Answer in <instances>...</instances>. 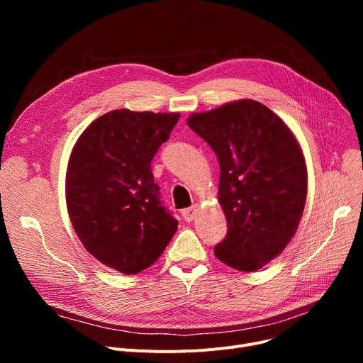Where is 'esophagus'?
<instances>
[{
    "label": "esophagus",
    "instance_id": "1",
    "mask_svg": "<svg viewBox=\"0 0 363 363\" xmlns=\"http://www.w3.org/2000/svg\"><path fill=\"white\" fill-rule=\"evenodd\" d=\"M197 211H199L197 206H191V207L184 208V211L181 212V215H182V218H184L186 222H191V220L196 218Z\"/></svg>",
    "mask_w": 363,
    "mask_h": 363
}]
</instances>
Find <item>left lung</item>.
<instances>
[{
	"label": "left lung",
	"instance_id": "obj_1",
	"mask_svg": "<svg viewBox=\"0 0 363 363\" xmlns=\"http://www.w3.org/2000/svg\"><path fill=\"white\" fill-rule=\"evenodd\" d=\"M220 166L219 203L228 222L215 256L257 271L291 241L308 194V170L290 128L255 100L226 103L186 121Z\"/></svg>",
	"mask_w": 363,
	"mask_h": 363
}]
</instances>
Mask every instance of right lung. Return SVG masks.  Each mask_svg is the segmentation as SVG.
Segmentation results:
<instances>
[{"mask_svg": "<svg viewBox=\"0 0 363 363\" xmlns=\"http://www.w3.org/2000/svg\"><path fill=\"white\" fill-rule=\"evenodd\" d=\"M179 113L111 110L76 141L66 172L70 222L88 253L125 275L155 263L178 230L151 160Z\"/></svg>", "mask_w": 363, "mask_h": 363, "instance_id": "right-lung-1", "label": "right lung"}]
</instances>
